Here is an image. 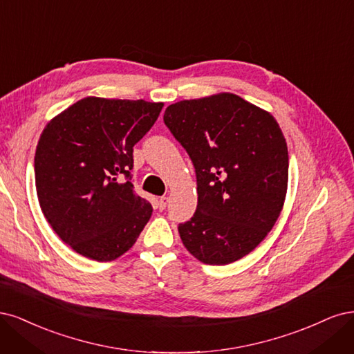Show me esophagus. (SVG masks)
Returning a JSON list of instances; mask_svg holds the SVG:
<instances>
[{
    "mask_svg": "<svg viewBox=\"0 0 354 354\" xmlns=\"http://www.w3.org/2000/svg\"><path fill=\"white\" fill-rule=\"evenodd\" d=\"M167 197H160V198H158V204H157V206H158V210H165L166 209V206H167Z\"/></svg>",
    "mask_w": 354,
    "mask_h": 354,
    "instance_id": "34e87169",
    "label": "esophagus"
}]
</instances>
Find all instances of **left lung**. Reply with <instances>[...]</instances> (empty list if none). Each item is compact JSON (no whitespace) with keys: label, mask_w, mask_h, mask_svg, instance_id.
Wrapping results in <instances>:
<instances>
[{"label":"left lung","mask_w":354,"mask_h":354,"mask_svg":"<svg viewBox=\"0 0 354 354\" xmlns=\"http://www.w3.org/2000/svg\"><path fill=\"white\" fill-rule=\"evenodd\" d=\"M163 119L197 175V210L178 226L185 248L206 265L252 253L287 196L288 148L277 119L231 93L178 101Z\"/></svg>","instance_id":"left-lung-1"}]
</instances>
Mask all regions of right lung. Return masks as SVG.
<instances>
[{
  "label": "right lung",
  "mask_w": 354,
  "mask_h": 354,
  "mask_svg": "<svg viewBox=\"0 0 354 354\" xmlns=\"http://www.w3.org/2000/svg\"><path fill=\"white\" fill-rule=\"evenodd\" d=\"M163 102L85 97L53 118L35 151V185L45 219L84 257L124 254L150 221V201L133 191V145Z\"/></svg>",
  "instance_id": "add662e5"
}]
</instances>
